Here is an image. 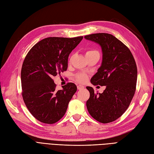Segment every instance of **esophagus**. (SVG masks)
<instances>
[{"instance_id":"obj_1","label":"esophagus","mask_w":154,"mask_h":154,"mask_svg":"<svg viewBox=\"0 0 154 154\" xmlns=\"http://www.w3.org/2000/svg\"><path fill=\"white\" fill-rule=\"evenodd\" d=\"M77 88H78V90H82L85 88V87L83 86V85H79L77 86Z\"/></svg>"}]
</instances>
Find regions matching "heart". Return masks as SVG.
I'll use <instances>...</instances> for the list:
<instances>
[{"instance_id":"heart-1","label":"heart","mask_w":154,"mask_h":154,"mask_svg":"<svg viewBox=\"0 0 154 154\" xmlns=\"http://www.w3.org/2000/svg\"><path fill=\"white\" fill-rule=\"evenodd\" d=\"M95 52H97L95 50H88L86 51L85 53V55L86 56L88 55H90V54H94V53H95ZM87 76V75H85V74H80V75H78L77 76V79L78 81L80 82H83L86 80Z\"/></svg>"}]
</instances>
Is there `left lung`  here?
I'll use <instances>...</instances> for the list:
<instances>
[{"instance_id":"1","label":"left lung","mask_w":154,"mask_h":154,"mask_svg":"<svg viewBox=\"0 0 154 154\" xmlns=\"http://www.w3.org/2000/svg\"><path fill=\"white\" fill-rule=\"evenodd\" d=\"M85 39L98 44L102 51V62L92 77L94 85L106 86L102 94H95L87 87L90 97L87 108L92 117L103 124L119 119L129 107L137 82V67L131 51L113 35L97 33L85 35Z\"/></svg>"}]
</instances>
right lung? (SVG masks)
Here are the masks:
<instances>
[{
	"mask_svg": "<svg viewBox=\"0 0 154 154\" xmlns=\"http://www.w3.org/2000/svg\"><path fill=\"white\" fill-rule=\"evenodd\" d=\"M83 38H45L25 58L21 71L23 99L30 113L41 122L52 124L60 120L77 91L73 83L57 91L52 77L67 70L69 55Z\"/></svg>",
	"mask_w": 154,
	"mask_h": 154,
	"instance_id": "add662e5",
	"label": "right lung"
}]
</instances>
